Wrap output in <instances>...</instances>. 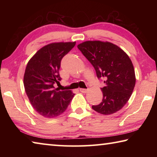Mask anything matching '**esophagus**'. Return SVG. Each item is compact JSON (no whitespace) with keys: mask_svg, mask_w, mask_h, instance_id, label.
Wrapping results in <instances>:
<instances>
[{"mask_svg":"<svg viewBox=\"0 0 157 157\" xmlns=\"http://www.w3.org/2000/svg\"><path fill=\"white\" fill-rule=\"evenodd\" d=\"M79 91L80 92L83 93V94H85V93H86L88 91V89H79Z\"/></svg>","mask_w":157,"mask_h":157,"instance_id":"esophagus-1","label":"esophagus"}]
</instances>
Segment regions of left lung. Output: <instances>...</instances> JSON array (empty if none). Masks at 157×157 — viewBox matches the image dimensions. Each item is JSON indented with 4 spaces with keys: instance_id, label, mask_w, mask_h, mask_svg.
<instances>
[{
    "instance_id": "obj_1",
    "label": "left lung",
    "mask_w": 157,
    "mask_h": 157,
    "mask_svg": "<svg viewBox=\"0 0 157 157\" xmlns=\"http://www.w3.org/2000/svg\"><path fill=\"white\" fill-rule=\"evenodd\" d=\"M78 49L94 66L98 79H104L101 88L102 101L92 109L103 115L117 112L131 97L136 84L134 66L121 48L108 41H87Z\"/></svg>"
}]
</instances>
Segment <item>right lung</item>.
<instances>
[{"label": "right lung", "mask_w": 157, "mask_h": 157, "mask_svg": "<svg viewBox=\"0 0 157 157\" xmlns=\"http://www.w3.org/2000/svg\"><path fill=\"white\" fill-rule=\"evenodd\" d=\"M75 45V41L48 44L34 54L26 66L25 91L34 109L45 118H55L64 112L75 95L70 90L59 91L54 87L61 80V61Z\"/></svg>", "instance_id": "right-lung-1"}]
</instances>
